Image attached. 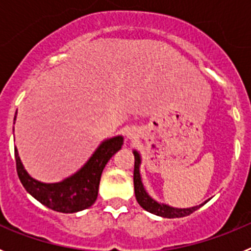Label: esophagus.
I'll return each instance as SVG.
<instances>
[{"mask_svg": "<svg viewBox=\"0 0 251 251\" xmlns=\"http://www.w3.org/2000/svg\"><path fill=\"white\" fill-rule=\"evenodd\" d=\"M126 136H127V138L129 139V141H134V139L137 138V136H138V132H137L134 128H129V129L127 130V133H126Z\"/></svg>", "mask_w": 251, "mask_h": 251, "instance_id": "1", "label": "esophagus"}]
</instances>
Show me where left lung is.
Returning a JSON list of instances; mask_svg holds the SVG:
<instances>
[{"label": "left lung", "instance_id": "8db88e82", "mask_svg": "<svg viewBox=\"0 0 251 251\" xmlns=\"http://www.w3.org/2000/svg\"><path fill=\"white\" fill-rule=\"evenodd\" d=\"M134 154V174H133V182H134V194H136L137 202L139 203L141 207H143L146 211L151 212L157 216L167 217V219H175V217H183L188 216L190 214L195 212L197 208H200L203 203L199 206H194V207H186V208H178L170 206L167 203H161L156 201L154 199L150 196L147 191H146L145 185L142 182V176H141V163H142V157L139 154L138 151H133Z\"/></svg>", "mask_w": 251, "mask_h": 251}]
</instances>
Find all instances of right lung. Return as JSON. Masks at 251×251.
<instances>
[{
	"label": "right lung",
	"mask_w": 251,
	"mask_h": 251,
	"mask_svg": "<svg viewBox=\"0 0 251 251\" xmlns=\"http://www.w3.org/2000/svg\"><path fill=\"white\" fill-rule=\"evenodd\" d=\"M123 139V136L104 139L80 170L54 183L41 182L31 177L22 165L19 151L15 147L17 175L26 191L46 207L64 214L81 211L90 207L97 200L101 172L113 154L122 148Z\"/></svg>",
	"instance_id": "add662e5"
}]
</instances>
